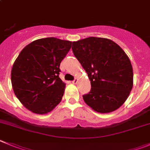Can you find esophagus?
I'll return each instance as SVG.
<instances>
[{
    "mask_svg": "<svg viewBox=\"0 0 150 150\" xmlns=\"http://www.w3.org/2000/svg\"><path fill=\"white\" fill-rule=\"evenodd\" d=\"M77 82H78V79L76 78V79H74V80L72 81V83L73 84H76V83H77Z\"/></svg>",
    "mask_w": 150,
    "mask_h": 150,
    "instance_id": "34e87169",
    "label": "esophagus"
}]
</instances>
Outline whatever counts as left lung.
Wrapping results in <instances>:
<instances>
[{
  "label": "left lung",
  "instance_id": "left-lung-1",
  "mask_svg": "<svg viewBox=\"0 0 150 150\" xmlns=\"http://www.w3.org/2000/svg\"><path fill=\"white\" fill-rule=\"evenodd\" d=\"M72 50L91 81L85 103L100 113L120 108L133 86L132 66L123 49L108 38L89 37L73 42Z\"/></svg>",
  "mask_w": 150,
  "mask_h": 150
}]
</instances>
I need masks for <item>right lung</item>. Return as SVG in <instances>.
Masks as SVG:
<instances>
[{
	"label": "right lung",
	"instance_id": "1",
	"mask_svg": "<svg viewBox=\"0 0 150 150\" xmlns=\"http://www.w3.org/2000/svg\"><path fill=\"white\" fill-rule=\"evenodd\" d=\"M72 42L45 38L27 45L19 53L11 72L14 93L24 107L45 115L61 102L65 88L59 75L60 63Z\"/></svg>",
	"mask_w": 150,
	"mask_h": 150
}]
</instances>
